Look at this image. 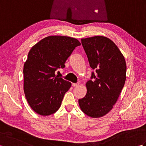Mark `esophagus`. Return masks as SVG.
I'll use <instances>...</instances> for the list:
<instances>
[{"instance_id": "1", "label": "esophagus", "mask_w": 146, "mask_h": 146, "mask_svg": "<svg viewBox=\"0 0 146 146\" xmlns=\"http://www.w3.org/2000/svg\"><path fill=\"white\" fill-rule=\"evenodd\" d=\"M78 85L79 83H72V86H74V87H75V86H78Z\"/></svg>"}]
</instances>
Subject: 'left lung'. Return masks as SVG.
Returning a JSON list of instances; mask_svg holds the SVG:
<instances>
[{"mask_svg": "<svg viewBox=\"0 0 146 146\" xmlns=\"http://www.w3.org/2000/svg\"><path fill=\"white\" fill-rule=\"evenodd\" d=\"M90 66L95 70L86 83L87 92L79 99L83 113L92 118L104 116L112 109L126 80V63L115 44L106 37L82 39Z\"/></svg>", "mask_w": 146, "mask_h": 146, "instance_id": "1", "label": "left lung"}]
</instances>
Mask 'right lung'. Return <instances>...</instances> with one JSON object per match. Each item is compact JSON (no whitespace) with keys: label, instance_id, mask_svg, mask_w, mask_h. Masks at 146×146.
I'll return each instance as SVG.
<instances>
[{"label":"right lung","instance_id":"right-lung-1","mask_svg":"<svg viewBox=\"0 0 146 146\" xmlns=\"http://www.w3.org/2000/svg\"><path fill=\"white\" fill-rule=\"evenodd\" d=\"M78 40L68 36H50L41 39L29 51L24 65V91L32 109L39 115H50L60 108L70 82L56 76Z\"/></svg>","mask_w":146,"mask_h":146}]
</instances>
